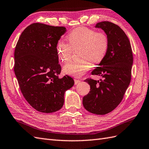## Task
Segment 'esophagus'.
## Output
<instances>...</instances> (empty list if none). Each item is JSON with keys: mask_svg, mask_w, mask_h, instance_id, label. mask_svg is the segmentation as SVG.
Here are the masks:
<instances>
[{"mask_svg": "<svg viewBox=\"0 0 149 149\" xmlns=\"http://www.w3.org/2000/svg\"><path fill=\"white\" fill-rule=\"evenodd\" d=\"M80 82H81V81H80V80L77 79H74V84H77L79 83Z\"/></svg>", "mask_w": 149, "mask_h": 149, "instance_id": "obj_1", "label": "esophagus"}]
</instances>
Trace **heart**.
I'll return each mask as SVG.
<instances>
[{
    "label": "heart",
    "instance_id": "obj_1",
    "mask_svg": "<svg viewBox=\"0 0 149 149\" xmlns=\"http://www.w3.org/2000/svg\"><path fill=\"white\" fill-rule=\"evenodd\" d=\"M70 43L59 40L56 46V53L61 62L71 58L73 51L80 47L78 60L67 63L63 67L64 73L74 77H79L90 70L91 62L95 65L105 57L108 48V38L104 33L86 27L76 28L68 36Z\"/></svg>",
    "mask_w": 149,
    "mask_h": 149
}]
</instances>
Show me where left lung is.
I'll return each mask as SVG.
<instances>
[{
  "mask_svg": "<svg viewBox=\"0 0 149 149\" xmlns=\"http://www.w3.org/2000/svg\"><path fill=\"white\" fill-rule=\"evenodd\" d=\"M108 38L105 57L91 74L102 76L103 79L84 80L90 85V91L83 98L85 109L92 113L105 115L113 111L122 102L131 80L133 64L130 42L118 26L108 21L96 24Z\"/></svg>",
  "mask_w": 149,
  "mask_h": 149,
  "instance_id": "left-lung-1",
  "label": "left lung"
}]
</instances>
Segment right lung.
<instances>
[{
    "label": "right lung",
    "mask_w": 149,
    "mask_h": 149,
    "mask_svg": "<svg viewBox=\"0 0 149 149\" xmlns=\"http://www.w3.org/2000/svg\"><path fill=\"white\" fill-rule=\"evenodd\" d=\"M66 27L33 23L22 33L14 51V73L32 107L42 113L61 109L65 91L74 85L69 76L59 78L61 67L56 46Z\"/></svg>",
    "instance_id": "right-lung-1"
}]
</instances>
